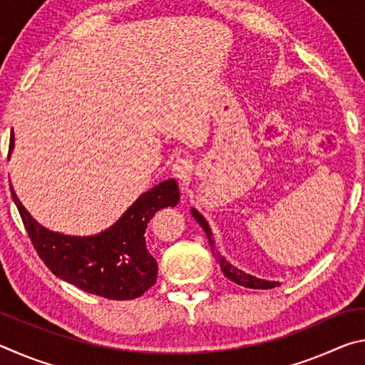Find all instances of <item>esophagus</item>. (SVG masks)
<instances>
[{"mask_svg": "<svg viewBox=\"0 0 365 365\" xmlns=\"http://www.w3.org/2000/svg\"><path fill=\"white\" fill-rule=\"evenodd\" d=\"M191 172H193V164L187 158H178L174 164H172V174L177 177L178 180L187 182L190 180Z\"/></svg>", "mask_w": 365, "mask_h": 365, "instance_id": "esophagus-1", "label": "esophagus"}]
</instances>
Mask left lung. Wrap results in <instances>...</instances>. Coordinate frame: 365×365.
Listing matches in <instances>:
<instances>
[{"mask_svg": "<svg viewBox=\"0 0 365 365\" xmlns=\"http://www.w3.org/2000/svg\"><path fill=\"white\" fill-rule=\"evenodd\" d=\"M191 215H193L195 220L202 227V230L206 232V237L209 240V243H211V250H212V255L217 259V262L220 265V270L224 272V275L227 277L228 280H232L233 283H237V285H242L245 288H252V289H269V288H274V287H280L282 283L280 282H270V280H264V279H257V277L251 275V274H246L242 269L235 267L230 262L227 261L225 257L220 256V252L215 251V246H214V238H212V232H211V227H209L207 220L202 217V215L196 211L195 207H191Z\"/></svg>", "mask_w": 365, "mask_h": 365, "instance_id": "obj_1", "label": "left lung"}]
</instances>
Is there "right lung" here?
Listing matches in <instances>:
<instances>
[{
  "instance_id": "obj_1",
  "label": "right lung",
  "mask_w": 365,
  "mask_h": 365,
  "mask_svg": "<svg viewBox=\"0 0 365 365\" xmlns=\"http://www.w3.org/2000/svg\"><path fill=\"white\" fill-rule=\"evenodd\" d=\"M14 137L9 143V156ZM24 225L46 267L71 285L108 299H135L158 279V262L146 248V227L159 209L174 207L180 191L174 178L145 191L115 224L90 237H72L48 230L22 206L9 183Z\"/></svg>"
}]
</instances>
